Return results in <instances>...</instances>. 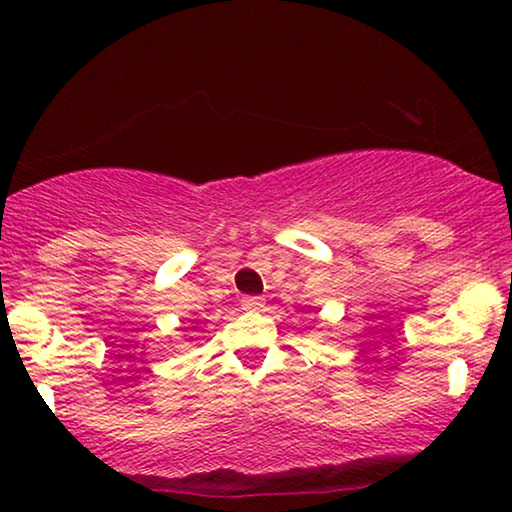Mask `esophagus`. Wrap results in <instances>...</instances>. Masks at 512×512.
Here are the masks:
<instances>
[{"label": "esophagus", "instance_id": "obj_1", "mask_svg": "<svg viewBox=\"0 0 512 512\" xmlns=\"http://www.w3.org/2000/svg\"><path fill=\"white\" fill-rule=\"evenodd\" d=\"M263 305H265V300H263L261 296H247V298H242V310H247V312L263 310Z\"/></svg>", "mask_w": 512, "mask_h": 512}]
</instances>
